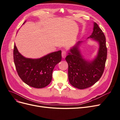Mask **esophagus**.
<instances>
[{
    "label": "esophagus",
    "instance_id": "esophagus-1",
    "mask_svg": "<svg viewBox=\"0 0 120 120\" xmlns=\"http://www.w3.org/2000/svg\"><path fill=\"white\" fill-rule=\"evenodd\" d=\"M67 55V53H66V51L65 50H63V51L62 52V57H63V58H65Z\"/></svg>",
    "mask_w": 120,
    "mask_h": 120
}]
</instances>
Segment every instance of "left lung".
<instances>
[{
  "instance_id": "8db88e82",
  "label": "left lung",
  "mask_w": 120,
  "mask_h": 120,
  "mask_svg": "<svg viewBox=\"0 0 120 120\" xmlns=\"http://www.w3.org/2000/svg\"><path fill=\"white\" fill-rule=\"evenodd\" d=\"M92 38L100 45L98 55L92 61L83 58L79 46L82 42L77 41L71 49L66 57L68 64V77L71 84L79 89H84L94 85L100 79L105 70L107 58L105 35L98 24L94 23L93 31L88 38Z\"/></svg>"
}]
</instances>
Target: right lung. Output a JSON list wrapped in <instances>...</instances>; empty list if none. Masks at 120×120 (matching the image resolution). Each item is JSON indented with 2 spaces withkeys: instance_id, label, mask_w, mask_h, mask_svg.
I'll list each match as a JSON object with an SVG mask.
<instances>
[{
  "instance_id": "right-lung-1",
  "label": "right lung",
  "mask_w": 120,
  "mask_h": 120,
  "mask_svg": "<svg viewBox=\"0 0 120 120\" xmlns=\"http://www.w3.org/2000/svg\"><path fill=\"white\" fill-rule=\"evenodd\" d=\"M13 53L19 76L26 84L36 88H42L49 84L54 68L62 59L61 50L39 59L25 58L18 51L15 44Z\"/></svg>"
}]
</instances>
